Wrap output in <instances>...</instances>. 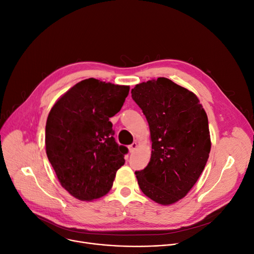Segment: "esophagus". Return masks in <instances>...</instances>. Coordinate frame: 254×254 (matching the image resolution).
Returning a JSON list of instances; mask_svg holds the SVG:
<instances>
[{
  "label": "esophagus",
  "mask_w": 254,
  "mask_h": 254,
  "mask_svg": "<svg viewBox=\"0 0 254 254\" xmlns=\"http://www.w3.org/2000/svg\"><path fill=\"white\" fill-rule=\"evenodd\" d=\"M137 147H138V143L137 142H132L130 145H128V151L129 152H134Z\"/></svg>",
  "instance_id": "esophagus-1"
}]
</instances>
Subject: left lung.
I'll list each match as a JSON object with an SVG mask.
<instances>
[{
	"label": "left lung",
	"mask_w": 254,
	"mask_h": 254,
	"mask_svg": "<svg viewBox=\"0 0 254 254\" xmlns=\"http://www.w3.org/2000/svg\"><path fill=\"white\" fill-rule=\"evenodd\" d=\"M131 98L147 119L152 142L150 162L135 172L138 184L158 204L176 203L191 190L208 161L207 114L193 92L165 77L137 84Z\"/></svg>",
	"instance_id": "1"
}]
</instances>
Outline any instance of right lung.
<instances>
[{
	"mask_svg": "<svg viewBox=\"0 0 254 254\" xmlns=\"http://www.w3.org/2000/svg\"><path fill=\"white\" fill-rule=\"evenodd\" d=\"M129 86L89 78L75 84L52 107L46 122V154L63 188L81 201L111 190L125 165L109 120L120 111Z\"/></svg>",
	"mask_w": 254,
	"mask_h": 254,
	"instance_id": "1",
	"label": "right lung"
}]
</instances>
